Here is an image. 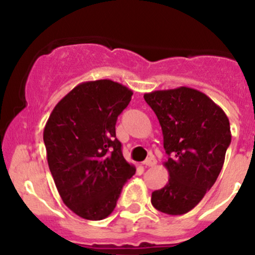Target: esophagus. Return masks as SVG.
Wrapping results in <instances>:
<instances>
[{
  "label": "esophagus",
  "mask_w": 255,
  "mask_h": 255,
  "mask_svg": "<svg viewBox=\"0 0 255 255\" xmlns=\"http://www.w3.org/2000/svg\"><path fill=\"white\" fill-rule=\"evenodd\" d=\"M156 163H157V160L153 156L146 158V159L144 160V165H146V166H154L156 165Z\"/></svg>",
  "instance_id": "obj_1"
}]
</instances>
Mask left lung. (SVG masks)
Instances as JSON below:
<instances>
[{
	"label": "left lung",
	"instance_id": "left-lung-1",
	"mask_svg": "<svg viewBox=\"0 0 255 255\" xmlns=\"http://www.w3.org/2000/svg\"><path fill=\"white\" fill-rule=\"evenodd\" d=\"M156 114L168 154L169 181L152 193L158 211L184 215L200 203L215 184L231 141L229 119L200 91L181 86L145 93Z\"/></svg>",
	"mask_w": 255,
	"mask_h": 255
}]
</instances>
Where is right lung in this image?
<instances>
[{"label": "right lung", "instance_id": "add662e5", "mask_svg": "<svg viewBox=\"0 0 255 255\" xmlns=\"http://www.w3.org/2000/svg\"><path fill=\"white\" fill-rule=\"evenodd\" d=\"M133 91L113 80L79 84L54 108L43 131L49 169L61 199L89 221L107 218L135 174L115 126Z\"/></svg>", "mask_w": 255, "mask_h": 255}]
</instances>
